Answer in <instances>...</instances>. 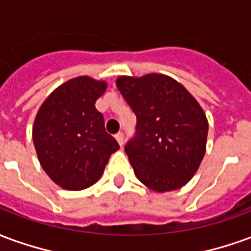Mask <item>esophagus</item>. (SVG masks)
Wrapping results in <instances>:
<instances>
[{"label":"esophagus","instance_id":"obj_1","mask_svg":"<svg viewBox=\"0 0 251 251\" xmlns=\"http://www.w3.org/2000/svg\"><path fill=\"white\" fill-rule=\"evenodd\" d=\"M115 140H117V141H118V144H120L121 147H122V145H124V141H125V140H124V133H117V134H115Z\"/></svg>","mask_w":251,"mask_h":251}]
</instances>
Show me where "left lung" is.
<instances>
[{
  "mask_svg": "<svg viewBox=\"0 0 251 251\" xmlns=\"http://www.w3.org/2000/svg\"><path fill=\"white\" fill-rule=\"evenodd\" d=\"M115 84L137 117L136 136L125 147L137 179L156 192L181 188L204 157V110L168 75H124Z\"/></svg>",
  "mask_w": 251,
  "mask_h": 251,
  "instance_id": "1",
  "label": "left lung"
}]
</instances>
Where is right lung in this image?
Listing matches in <instances>:
<instances>
[{"label":"right lung","mask_w":251,"mask_h":251,"mask_svg":"<svg viewBox=\"0 0 251 251\" xmlns=\"http://www.w3.org/2000/svg\"><path fill=\"white\" fill-rule=\"evenodd\" d=\"M106 88L104 80L74 77L55 88L36 114L32 138L37 158L62 188L80 191L95 184L110 156L120 149L95 109Z\"/></svg>","instance_id":"obj_1"}]
</instances>
